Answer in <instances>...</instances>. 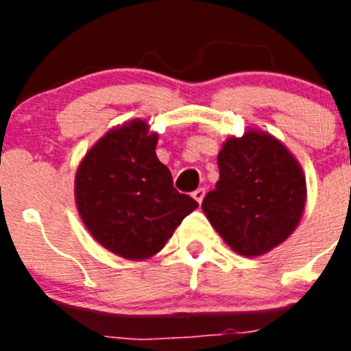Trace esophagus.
Instances as JSON below:
<instances>
[{"label":"esophagus","mask_w":351,"mask_h":351,"mask_svg":"<svg viewBox=\"0 0 351 351\" xmlns=\"http://www.w3.org/2000/svg\"><path fill=\"white\" fill-rule=\"evenodd\" d=\"M204 197H206V188H198V190L193 191V198H195V200H197L198 204L202 202Z\"/></svg>","instance_id":"esophagus-1"}]
</instances>
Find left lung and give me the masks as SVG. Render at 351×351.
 Listing matches in <instances>:
<instances>
[{"label": "left lung", "mask_w": 351, "mask_h": 351, "mask_svg": "<svg viewBox=\"0 0 351 351\" xmlns=\"http://www.w3.org/2000/svg\"><path fill=\"white\" fill-rule=\"evenodd\" d=\"M219 181L202 209L225 243L244 256L281 244L304 210L306 179L288 149L267 133L228 138L218 154Z\"/></svg>", "instance_id": "obj_1"}]
</instances>
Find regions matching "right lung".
I'll use <instances>...</instances> for the list:
<instances>
[{
	"label": "right lung",
	"instance_id": "obj_1",
	"mask_svg": "<svg viewBox=\"0 0 351 351\" xmlns=\"http://www.w3.org/2000/svg\"><path fill=\"white\" fill-rule=\"evenodd\" d=\"M156 142L144 121H130L105 133L77 170L84 225L101 246L128 260L158 253L198 207L173 188L172 173L156 158Z\"/></svg>",
	"mask_w": 351,
	"mask_h": 351
}]
</instances>
